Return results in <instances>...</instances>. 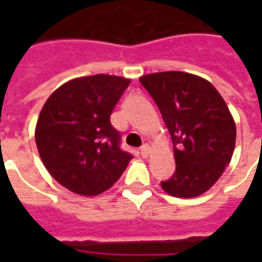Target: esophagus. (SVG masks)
<instances>
[{"label":"esophagus","mask_w":262,"mask_h":262,"mask_svg":"<svg viewBox=\"0 0 262 262\" xmlns=\"http://www.w3.org/2000/svg\"><path fill=\"white\" fill-rule=\"evenodd\" d=\"M149 152H151V147H149L148 144L143 145V147H141V149H140V154H141V156H143V158H148Z\"/></svg>","instance_id":"34e87169"}]
</instances>
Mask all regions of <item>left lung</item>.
Here are the masks:
<instances>
[{
	"mask_svg": "<svg viewBox=\"0 0 262 262\" xmlns=\"http://www.w3.org/2000/svg\"><path fill=\"white\" fill-rule=\"evenodd\" d=\"M160 110L174 144L175 172L162 182L179 199L204 194L222 177L235 148L236 126L227 104L208 80L186 72L140 77Z\"/></svg>",
	"mask_w": 262,
	"mask_h": 262,
	"instance_id": "obj_1",
	"label": "left lung"
}]
</instances>
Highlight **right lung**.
Returning <instances> with one entry per match:
<instances>
[{
    "label": "right lung",
    "mask_w": 262,
    "mask_h": 262,
    "mask_svg": "<svg viewBox=\"0 0 262 262\" xmlns=\"http://www.w3.org/2000/svg\"><path fill=\"white\" fill-rule=\"evenodd\" d=\"M130 79L95 75L72 79L43 104L35 127L40 159L53 178L80 195L110 189L133 156L119 148L110 115Z\"/></svg>",
    "instance_id": "right-lung-1"
}]
</instances>
